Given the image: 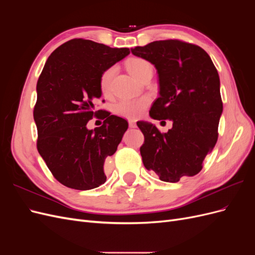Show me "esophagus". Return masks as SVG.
<instances>
[{"instance_id": "obj_1", "label": "esophagus", "mask_w": 255, "mask_h": 255, "mask_svg": "<svg viewBox=\"0 0 255 255\" xmlns=\"http://www.w3.org/2000/svg\"><path fill=\"white\" fill-rule=\"evenodd\" d=\"M128 126H129V128H134L137 127L135 120H128Z\"/></svg>"}]
</instances>
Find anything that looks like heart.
I'll return each instance as SVG.
<instances>
[{
    "label": "heart",
    "mask_w": 255,
    "mask_h": 255,
    "mask_svg": "<svg viewBox=\"0 0 255 255\" xmlns=\"http://www.w3.org/2000/svg\"><path fill=\"white\" fill-rule=\"evenodd\" d=\"M128 72L132 74L135 79L141 80L149 71H152V66L149 61L142 58H132L127 63ZM116 72V68L111 67L101 74L100 78V88L104 96L110 95L112 82ZM149 104V100L146 98L141 99H122L114 106V113L126 118H137Z\"/></svg>",
    "instance_id": "1"
}]
</instances>
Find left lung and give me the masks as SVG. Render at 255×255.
Here are the masks:
<instances>
[{
    "label": "left lung",
    "instance_id": "1",
    "mask_svg": "<svg viewBox=\"0 0 255 255\" xmlns=\"http://www.w3.org/2000/svg\"><path fill=\"white\" fill-rule=\"evenodd\" d=\"M130 51L150 61L158 73L159 97L150 117L172 121L167 133L150 122H137L144 136L140 148L144 167L169 183L196 175L218 139L223 107L217 69L202 48L177 39L153 41Z\"/></svg>",
    "mask_w": 255,
    "mask_h": 255
}]
</instances>
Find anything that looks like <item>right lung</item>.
Returning <instances> with one entry per match:
<instances>
[{
	"instance_id": "add662e5",
	"label": "right lung",
	"mask_w": 255,
	"mask_h": 255,
	"mask_svg": "<svg viewBox=\"0 0 255 255\" xmlns=\"http://www.w3.org/2000/svg\"><path fill=\"white\" fill-rule=\"evenodd\" d=\"M129 54L128 48H110L86 39H72L49 56L37 82L34 120L37 149L55 179L79 190L99 187L106 181L104 163L117 150L128 129L126 119L101 111V74ZM104 126L87 128L93 116Z\"/></svg>"
}]
</instances>
